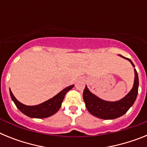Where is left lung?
<instances>
[{
  "instance_id": "obj_1",
  "label": "left lung",
  "mask_w": 147,
  "mask_h": 147,
  "mask_svg": "<svg viewBox=\"0 0 147 147\" xmlns=\"http://www.w3.org/2000/svg\"><path fill=\"white\" fill-rule=\"evenodd\" d=\"M119 56L129 61L132 65L135 67L134 64L130 59L124 57L120 54ZM134 71L135 79L133 87L124 98H122L119 101L108 102L98 98L97 96L90 91L86 85L83 92V99L85 103V107L90 113H91L96 117L106 119V120L117 119L125 114L132 107L137 98L139 82H138V76L136 68L134 69Z\"/></svg>"
}]
</instances>
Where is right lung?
Returning a JSON list of instances; mask_svg holds the SVG:
<instances>
[{
	"mask_svg": "<svg viewBox=\"0 0 147 147\" xmlns=\"http://www.w3.org/2000/svg\"><path fill=\"white\" fill-rule=\"evenodd\" d=\"M74 86V85H73L69 87H67L56 96H54L53 98H50L40 105H34V106L23 105L17 100L15 96L13 95L12 92L11 91V90H9V93L11 99L15 104L16 107L24 115H27L30 118L44 119V118L50 117L57 112L62 106V102H63L66 93L72 89Z\"/></svg>",
	"mask_w": 147,
	"mask_h": 147,
	"instance_id": "obj_1",
	"label": "right lung"
}]
</instances>
